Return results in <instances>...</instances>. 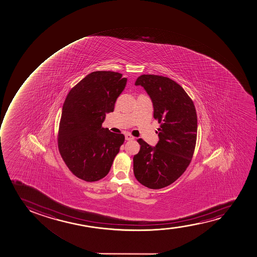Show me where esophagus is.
Masks as SVG:
<instances>
[{"label": "esophagus", "mask_w": 257, "mask_h": 257, "mask_svg": "<svg viewBox=\"0 0 257 257\" xmlns=\"http://www.w3.org/2000/svg\"><path fill=\"white\" fill-rule=\"evenodd\" d=\"M124 138H125V140H127V141H130V140H133V139H134V137L131 135V134H125Z\"/></svg>", "instance_id": "obj_1"}]
</instances>
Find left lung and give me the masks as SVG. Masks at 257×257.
Wrapping results in <instances>:
<instances>
[{
  "instance_id": "1",
  "label": "left lung",
  "mask_w": 257,
  "mask_h": 257,
  "mask_svg": "<svg viewBox=\"0 0 257 257\" xmlns=\"http://www.w3.org/2000/svg\"><path fill=\"white\" fill-rule=\"evenodd\" d=\"M150 95L154 118L161 124L155 147L143 139L133 157L138 181L150 189H162L176 181L190 165L196 147L197 116L193 101L175 81L145 74L136 80Z\"/></svg>"
}]
</instances>
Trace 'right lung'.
I'll use <instances>...</instances> for the list:
<instances>
[{"instance_id": "right-lung-1", "label": "right lung", "mask_w": 257, "mask_h": 257, "mask_svg": "<svg viewBox=\"0 0 257 257\" xmlns=\"http://www.w3.org/2000/svg\"><path fill=\"white\" fill-rule=\"evenodd\" d=\"M121 73L97 71L89 73L67 95L61 112L58 147L64 162L84 181L107 175L124 141L121 133L101 124L126 84Z\"/></svg>"}]
</instances>
